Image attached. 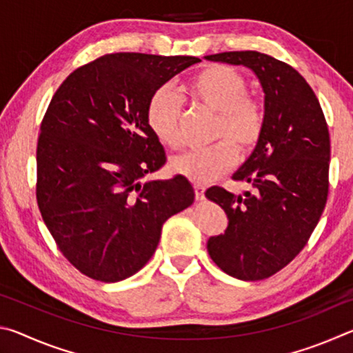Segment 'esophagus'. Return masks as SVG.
Masks as SVG:
<instances>
[{"mask_svg":"<svg viewBox=\"0 0 353 353\" xmlns=\"http://www.w3.org/2000/svg\"><path fill=\"white\" fill-rule=\"evenodd\" d=\"M194 193H196V201H204V193H205V187L202 185H194Z\"/></svg>","mask_w":353,"mask_h":353,"instance_id":"34e87169","label":"esophagus"}]
</instances>
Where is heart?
Here are the masks:
<instances>
[{"mask_svg":"<svg viewBox=\"0 0 353 353\" xmlns=\"http://www.w3.org/2000/svg\"><path fill=\"white\" fill-rule=\"evenodd\" d=\"M193 104L216 113L213 140L205 149H194L172 159L177 174L198 183L212 182L234 168L238 151L249 152L265 132L266 115L259 101L248 97L249 83L241 73L227 65H208L183 87ZM149 130L162 145L177 149L181 139V99L168 87H160L149 97L145 109Z\"/></svg>","mask_w":353,"mask_h":353,"instance_id":"1","label":"heart"}]
</instances>
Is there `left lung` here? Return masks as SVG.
Listing matches in <instances>:
<instances>
[{
	"label": "left lung",
	"mask_w": 353,
	"mask_h": 353,
	"mask_svg": "<svg viewBox=\"0 0 353 353\" xmlns=\"http://www.w3.org/2000/svg\"><path fill=\"white\" fill-rule=\"evenodd\" d=\"M205 59L250 68L265 92V132L232 177L248 182L250 190L205 191L229 218L224 235L207 243L212 260L235 279L263 280L296 259L324 212L330 166L327 121L313 88L291 65L259 51Z\"/></svg>",
	"instance_id": "8db88e82"
}]
</instances>
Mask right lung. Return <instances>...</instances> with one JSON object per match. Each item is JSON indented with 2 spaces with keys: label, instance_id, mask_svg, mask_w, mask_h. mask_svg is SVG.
Instances as JSON below:
<instances>
[{
  "label": "right lung",
  "instance_id": "right-lung-1",
  "mask_svg": "<svg viewBox=\"0 0 353 353\" xmlns=\"http://www.w3.org/2000/svg\"><path fill=\"white\" fill-rule=\"evenodd\" d=\"M198 62L141 52L101 56L76 68L48 105L35 194L57 248L83 276L107 283L134 276L157 249L165 221L193 204L183 176L141 179L166 163L146 124L148 99Z\"/></svg>",
  "mask_w": 353,
  "mask_h": 353
}]
</instances>
